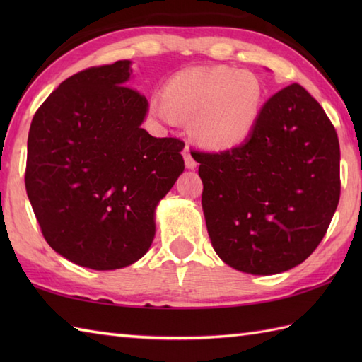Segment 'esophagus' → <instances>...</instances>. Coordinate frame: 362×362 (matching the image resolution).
<instances>
[{"mask_svg": "<svg viewBox=\"0 0 362 362\" xmlns=\"http://www.w3.org/2000/svg\"><path fill=\"white\" fill-rule=\"evenodd\" d=\"M183 160H185V165H187V168H188V169H194V168L197 166L196 160H194L193 157H191V153H189L188 148L183 149Z\"/></svg>", "mask_w": 362, "mask_h": 362, "instance_id": "obj_1", "label": "esophagus"}]
</instances>
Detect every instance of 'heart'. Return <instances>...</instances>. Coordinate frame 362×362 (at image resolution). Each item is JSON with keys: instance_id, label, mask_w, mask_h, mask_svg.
Listing matches in <instances>:
<instances>
[{"instance_id": "obj_1", "label": "heart", "mask_w": 362, "mask_h": 362, "mask_svg": "<svg viewBox=\"0 0 362 362\" xmlns=\"http://www.w3.org/2000/svg\"><path fill=\"white\" fill-rule=\"evenodd\" d=\"M263 87L255 74L230 66L189 68L173 76L165 98L152 95L149 112L163 122L189 119L196 143L211 151L243 144L255 129Z\"/></svg>"}]
</instances>
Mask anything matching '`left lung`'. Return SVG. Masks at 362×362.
Masks as SVG:
<instances>
[{
	"mask_svg": "<svg viewBox=\"0 0 362 362\" xmlns=\"http://www.w3.org/2000/svg\"><path fill=\"white\" fill-rule=\"evenodd\" d=\"M202 209L214 252L236 271L272 275L303 263L339 204V140L298 83L267 99L250 136L199 152Z\"/></svg>",
	"mask_w": 362,
	"mask_h": 362,
	"instance_id": "1",
	"label": "left lung"
}]
</instances>
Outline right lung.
<instances>
[{
  "label": "right lung",
  "mask_w": 362,
  "mask_h": 362,
  "mask_svg": "<svg viewBox=\"0 0 362 362\" xmlns=\"http://www.w3.org/2000/svg\"><path fill=\"white\" fill-rule=\"evenodd\" d=\"M130 60L73 74L38 107L26 193L46 243L71 263L112 271L140 259L156 206L185 163L179 138L141 129L148 99L126 86Z\"/></svg>",
  "instance_id": "right-lung-1"
}]
</instances>
